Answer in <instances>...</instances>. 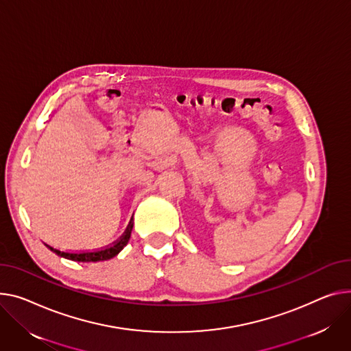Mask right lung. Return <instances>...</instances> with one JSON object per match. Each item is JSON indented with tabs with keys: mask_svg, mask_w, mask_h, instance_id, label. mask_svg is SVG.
I'll return each mask as SVG.
<instances>
[{
	"mask_svg": "<svg viewBox=\"0 0 351 351\" xmlns=\"http://www.w3.org/2000/svg\"><path fill=\"white\" fill-rule=\"evenodd\" d=\"M131 231H132V223H130L128 228L125 230L124 234L117 240L112 245H108L103 250L99 251H88V252H64L60 250H56L51 245L46 244V247L51 248L53 252H56L58 255L63 256V258L72 260V261H77V263H97V261H106L112 258V256L119 255V252L128 244L130 237H131Z\"/></svg>",
	"mask_w": 351,
	"mask_h": 351,
	"instance_id": "add662e5",
	"label": "right lung"
}]
</instances>
